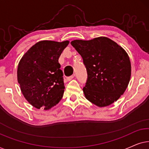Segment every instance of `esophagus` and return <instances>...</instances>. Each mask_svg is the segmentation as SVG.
Returning <instances> with one entry per match:
<instances>
[{"mask_svg": "<svg viewBox=\"0 0 149 149\" xmlns=\"http://www.w3.org/2000/svg\"><path fill=\"white\" fill-rule=\"evenodd\" d=\"M73 78H74V76H73V75H72V76H70V77H67V78H66V80L68 81H70L72 80V79Z\"/></svg>", "mask_w": 149, "mask_h": 149, "instance_id": "34e87169", "label": "esophagus"}]
</instances>
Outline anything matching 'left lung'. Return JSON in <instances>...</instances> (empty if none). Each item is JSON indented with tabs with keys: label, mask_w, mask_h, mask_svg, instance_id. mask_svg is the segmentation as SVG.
I'll list each match as a JSON object with an SVG mask.
<instances>
[{
	"label": "left lung",
	"mask_w": 149,
	"mask_h": 149,
	"mask_svg": "<svg viewBox=\"0 0 149 149\" xmlns=\"http://www.w3.org/2000/svg\"><path fill=\"white\" fill-rule=\"evenodd\" d=\"M83 60L87 80L83 91L87 100L98 107L115 102L123 94L131 77L128 54L105 36L70 42Z\"/></svg>",
	"instance_id": "left-lung-1"
}]
</instances>
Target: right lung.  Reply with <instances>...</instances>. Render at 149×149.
Here are the masks:
<instances>
[{
  "instance_id": "add662e5",
  "label": "right lung",
  "mask_w": 149,
  "mask_h": 149,
  "mask_svg": "<svg viewBox=\"0 0 149 149\" xmlns=\"http://www.w3.org/2000/svg\"><path fill=\"white\" fill-rule=\"evenodd\" d=\"M68 40H41L31 47L20 60L17 81L22 94L32 106L49 110L62 98L63 72L58 60Z\"/></svg>"
}]
</instances>
